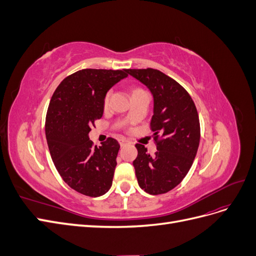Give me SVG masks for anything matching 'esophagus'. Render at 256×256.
<instances>
[{
  "label": "esophagus",
  "instance_id": "esophagus-1",
  "mask_svg": "<svg viewBox=\"0 0 256 256\" xmlns=\"http://www.w3.org/2000/svg\"><path fill=\"white\" fill-rule=\"evenodd\" d=\"M118 142H120V146H124L125 144H127L129 141L127 140L126 138H120V140H118Z\"/></svg>",
  "mask_w": 256,
  "mask_h": 256
}]
</instances>
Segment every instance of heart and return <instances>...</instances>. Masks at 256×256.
I'll list each match as a JSON object with an SVG mask.
<instances>
[{"instance_id":"obj_1","label":"heart","mask_w":256,"mask_h":256,"mask_svg":"<svg viewBox=\"0 0 256 256\" xmlns=\"http://www.w3.org/2000/svg\"><path fill=\"white\" fill-rule=\"evenodd\" d=\"M109 98H110V92H108L104 97V104H108V102H109Z\"/></svg>"}]
</instances>
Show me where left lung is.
Returning <instances> with one entry per match:
<instances>
[{
  "label": "left lung",
  "mask_w": 256,
  "mask_h": 256,
  "mask_svg": "<svg viewBox=\"0 0 256 256\" xmlns=\"http://www.w3.org/2000/svg\"><path fill=\"white\" fill-rule=\"evenodd\" d=\"M126 72L146 85L154 97L150 128L157 152L152 156L144 145L136 144V180L145 192L164 194L182 182L196 156L200 138L196 106L180 83L157 69Z\"/></svg>",
  "instance_id": "1"
}]
</instances>
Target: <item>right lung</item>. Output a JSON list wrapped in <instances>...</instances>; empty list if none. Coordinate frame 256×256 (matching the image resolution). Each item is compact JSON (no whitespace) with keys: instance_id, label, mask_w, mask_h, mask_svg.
<instances>
[{"instance_id":"right-lung-1","label":"right lung","mask_w":256,"mask_h":256,"mask_svg":"<svg viewBox=\"0 0 256 256\" xmlns=\"http://www.w3.org/2000/svg\"><path fill=\"white\" fill-rule=\"evenodd\" d=\"M128 76L126 69H82L60 83L46 116V138L53 164L69 187L97 198L110 190L120 144L113 138L95 146L90 127L104 114V97Z\"/></svg>"}]
</instances>
